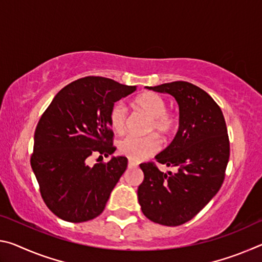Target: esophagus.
Segmentation results:
<instances>
[{
	"instance_id": "34e87169",
	"label": "esophagus",
	"mask_w": 262,
	"mask_h": 262,
	"mask_svg": "<svg viewBox=\"0 0 262 262\" xmlns=\"http://www.w3.org/2000/svg\"><path fill=\"white\" fill-rule=\"evenodd\" d=\"M136 166H137L136 162H133V161L128 162V167H136Z\"/></svg>"
}]
</instances>
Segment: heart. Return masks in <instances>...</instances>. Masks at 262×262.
<instances>
[{
  "label": "heart",
  "mask_w": 262,
  "mask_h": 262,
  "mask_svg": "<svg viewBox=\"0 0 262 262\" xmlns=\"http://www.w3.org/2000/svg\"><path fill=\"white\" fill-rule=\"evenodd\" d=\"M135 105L142 112L150 117L148 126L149 132H157L161 135H166L176 125L173 114L166 111V103L161 96L154 92H147L137 97ZM110 122L117 133L126 129L127 108L121 103L115 104L110 112ZM161 148L158 136L151 134L148 136L128 135L119 143V150L132 161H143L152 156Z\"/></svg>",
  "instance_id": "heart-1"
}]
</instances>
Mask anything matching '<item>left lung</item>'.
Segmentation results:
<instances>
[{"label":"left lung","mask_w":262,"mask_h":262,"mask_svg":"<svg viewBox=\"0 0 262 262\" xmlns=\"http://www.w3.org/2000/svg\"><path fill=\"white\" fill-rule=\"evenodd\" d=\"M145 88L171 95L178 103L179 129L155 157L178 171L164 173L154 163L141 164L144 180L137 199L147 219L177 227L203 209L223 184L230 156L227 125L215 100L192 83L178 81Z\"/></svg>","instance_id":"left-lung-1"}]
</instances>
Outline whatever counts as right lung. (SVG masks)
I'll list each match as a JSON object with an SVG mask.
<instances>
[{
    "label": "right lung",
    "instance_id": "obj_1",
    "mask_svg": "<svg viewBox=\"0 0 262 262\" xmlns=\"http://www.w3.org/2000/svg\"><path fill=\"white\" fill-rule=\"evenodd\" d=\"M135 90L105 77L79 78L57 92L41 115L31 167L43 201L59 219L81 223L105 209L128 161L112 156L94 166L88 161L96 152L108 157L115 151L110 112Z\"/></svg>",
    "mask_w": 262,
    "mask_h": 262
}]
</instances>
